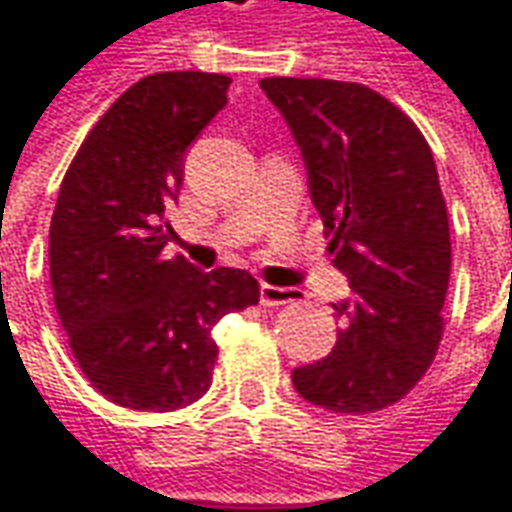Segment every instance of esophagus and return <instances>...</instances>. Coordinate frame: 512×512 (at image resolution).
<instances>
[{
	"mask_svg": "<svg viewBox=\"0 0 512 512\" xmlns=\"http://www.w3.org/2000/svg\"><path fill=\"white\" fill-rule=\"evenodd\" d=\"M303 295L292 287H273L262 284V306H284V303H298Z\"/></svg>",
	"mask_w": 512,
	"mask_h": 512,
	"instance_id": "obj_1",
	"label": "esophagus"
}]
</instances>
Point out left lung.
<instances>
[{
	"mask_svg": "<svg viewBox=\"0 0 512 512\" xmlns=\"http://www.w3.org/2000/svg\"><path fill=\"white\" fill-rule=\"evenodd\" d=\"M301 147L312 203L351 295L329 357L292 370L309 404L368 415L410 393L438 354L449 290V211L424 133L362 83L264 77Z\"/></svg>",
	"mask_w": 512,
	"mask_h": 512,
	"instance_id": "obj_1",
	"label": "left lung"
}]
</instances>
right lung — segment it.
<instances>
[{
	"mask_svg": "<svg viewBox=\"0 0 512 512\" xmlns=\"http://www.w3.org/2000/svg\"><path fill=\"white\" fill-rule=\"evenodd\" d=\"M231 77L147 74L88 130L49 222L61 326L94 390L119 407L172 412L206 396L222 315L259 303L248 270L164 256L183 155L228 102Z\"/></svg>",
	"mask_w": 512,
	"mask_h": 512,
	"instance_id": "1",
	"label": "right lung"
}]
</instances>
